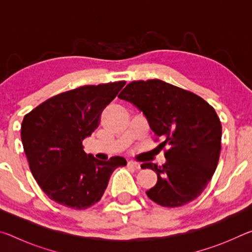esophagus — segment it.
Wrapping results in <instances>:
<instances>
[{"label":"esophagus","mask_w":252,"mask_h":252,"mask_svg":"<svg viewBox=\"0 0 252 252\" xmlns=\"http://www.w3.org/2000/svg\"><path fill=\"white\" fill-rule=\"evenodd\" d=\"M127 165H129V167L134 168L136 170H139L140 168H141V167H140L139 162H135V161H129V162H127Z\"/></svg>","instance_id":"34e87169"}]
</instances>
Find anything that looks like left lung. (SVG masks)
Returning <instances> with one entry per match:
<instances>
[{
  "mask_svg": "<svg viewBox=\"0 0 252 252\" xmlns=\"http://www.w3.org/2000/svg\"><path fill=\"white\" fill-rule=\"evenodd\" d=\"M119 97L142 111L151 130L163 139L160 147L169 148L164 149L167 162L162 167L141 165L158 176L148 197L167 208L185 206L198 198L220 157L222 126L215 109L194 93L158 79L132 81Z\"/></svg>",
  "mask_w": 252,
  "mask_h": 252,
  "instance_id": "1",
  "label": "left lung"
}]
</instances>
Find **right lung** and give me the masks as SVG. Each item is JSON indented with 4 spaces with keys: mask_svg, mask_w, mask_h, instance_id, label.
<instances>
[{
    "mask_svg": "<svg viewBox=\"0 0 252 252\" xmlns=\"http://www.w3.org/2000/svg\"><path fill=\"white\" fill-rule=\"evenodd\" d=\"M126 81L83 85L50 97L25 114L21 126L30 170L48 197L67 208L87 209L102 198L122 157L100 161L82 141L100 125L102 111Z\"/></svg>",
    "mask_w": 252,
    "mask_h": 252,
    "instance_id": "add662e5",
    "label": "right lung"
}]
</instances>
